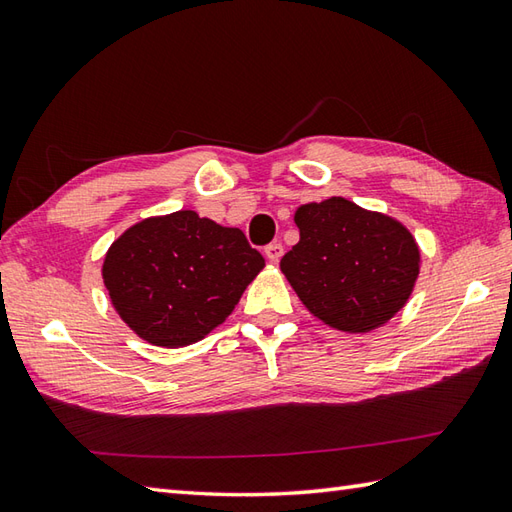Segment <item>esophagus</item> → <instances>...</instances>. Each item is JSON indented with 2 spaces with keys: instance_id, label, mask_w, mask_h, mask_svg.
I'll use <instances>...</instances> for the list:
<instances>
[{
  "instance_id": "obj_1",
  "label": "esophagus",
  "mask_w": 512,
  "mask_h": 512,
  "mask_svg": "<svg viewBox=\"0 0 512 512\" xmlns=\"http://www.w3.org/2000/svg\"><path fill=\"white\" fill-rule=\"evenodd\" d=\"M264 253H266V257L270 259V262L277 264L279 259H281V255H284V246H281V242H273V244H268L264 248Z\"/></svg>"
}]
</instances>
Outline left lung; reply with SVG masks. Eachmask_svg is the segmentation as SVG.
<instances>
[{"label":"left lung","mask_w":512,"mask_h":512,"mask_svg":"<svg viewBox=\"0 0 512 512\" xmlns=\"http://www.w3.org/2000/svg\"><path fill=\"white\" fill-rule=\"evenodd\" d=\"M299 244L281 273L314 317L343 332H369L405 306L420 273V250L383 213L330 198L295 213Z\"/></svg>","instance_id":"1"}]
</instances>
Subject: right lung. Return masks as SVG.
Wrapping results in <instances>:
<instances>
[{
	"label": "right lung",
	"mask_w": 512,
	"mask_h": 512,
	"mask_svg": "<svg viewBox=\"0 0 512 512\" xmlns=\"http://www.w3.org/2000/svg\"><path fill=\"white\" fill-rule=\"evenodd\" d=\"M262 268L239 228L176 211L127 228L107 250L103 281L140 339L182 347L224 323Z\"/></svg>",
	"instance_id": "add662e5"
}]
</instances>
